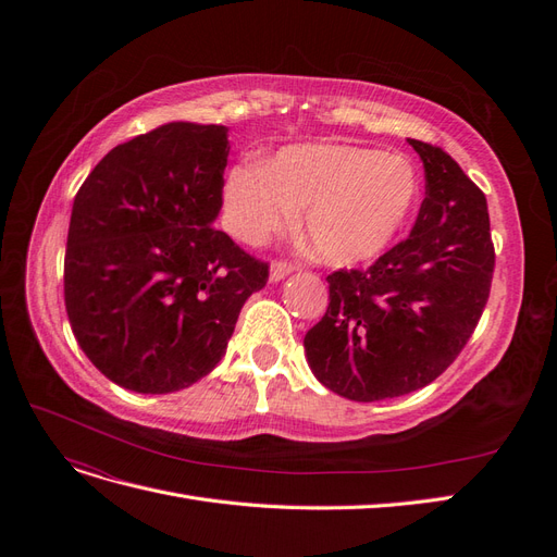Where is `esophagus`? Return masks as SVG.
Returning <instances> with one entry per match:
<instances>
[{
	"label": "esophagus",
	"mask_w": 557,
	"mask_h": 557,
	"mask_svg": "<svg viewBox=\"0 0 557 557\" xmlns=\"http://www.w3.org/2000/svg\"><path fill=\"white\" fill-rule=\"evenodd\" d=\"M293 264L288 262V260H274L272 262V269H269V278H272V281H281V278H285V276H288L290 272H293Z\"/></svg>",
	"instance_id": "1"
}]
</instances>
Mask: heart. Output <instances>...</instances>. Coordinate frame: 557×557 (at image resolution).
<instances>
[{
  "label": "heart",
  "mask_w": 557,
  "mask_h": 557,
  "mask_svg": "<svg viewBox=\"0 0 557 557\" xmlns=\"http://www.w3.org/2000/svg\"><path fill=\"white\" fill-rule=\"evenodd\" d=\"M418 201L413 164L348 144L283 148L272 160L242 162L225 178L230 230L262 244L305 209V239L318 260L350 267L395 242Z\"/></svg>",
  "instance_id": "1"
}]
</instances>
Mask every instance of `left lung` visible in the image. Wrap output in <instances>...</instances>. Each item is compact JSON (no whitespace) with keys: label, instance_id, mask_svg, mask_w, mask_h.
Returning <instances> with one entry per match:
<instances>
[{"label":"left lung","instance_id":"left-lung-1","mask_svg":"<svg viewBox=\"0 0 557 557\" xmlns=\"http://www.w3.org/2000/svg\"><path fill=\"white\" fill-rule=\"evenodd\" d=\"M409 144L425 166L411 234L367 269L332 272L330 307L305 336L315 379L352 401L399 397L442 376L491 297L495 246L483 190L444 148Z\"/></svg>","mask_w":557,"mask_h":557}]
</instances>
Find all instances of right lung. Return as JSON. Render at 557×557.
Here are the masks:
<instances>
[{"label": "right lung", "instance_id": "right-lung-1", "mask_svg": "<svg viewBox=\"0 0 557 557\" xmlns=\"http://www.w3.org/2000/svg\"><path fill=\"white\" fill-rule=\"evenodd\" d=\"M223 125L170 123L115 146L74 197L64 307L109 381L166 395L221 362L244 301L269 281L223 230Z\"/></svg>", "mask_w": 557, "mask_h": 557}]
</instances>
